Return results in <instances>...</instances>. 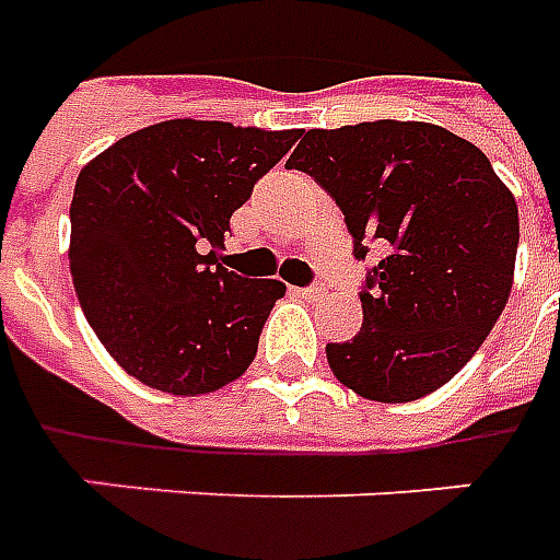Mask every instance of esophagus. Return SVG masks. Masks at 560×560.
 <instances>
[{
    "instance_id": "1",
    "label": "esophagus",
    "mask_w": 560,
    "mask_h": 560,
    "mask_svg": "<svg viewBox=\"0 0 560 560\" xmlns=\"http://www.w3.org/2000/svg\"><path fill=\"white\" fill-rule=\"evenodd\" d=\"M304 299H323L325 295V283H311V287L299 289Z\"/></svg>"
}]
</instances>
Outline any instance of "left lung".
Here are the masks:
<instances>
[{
  "instance_id": "8db88e82",
  "label": "left lung",
  "mask_w": 560,
  "mask_h": 560,
  "mask_svg": "<svg viewBox=\"0 0 560 560\" xmlns=\"http://www.w3.org/2000/svg\"><path fill=\"white\" fill-rule=\"evenodd\" d=\"M287 168L311 174L352 235L383 253L359 335L328 343L335 376L383 404L425 398L474 359L513 289L518 208L477 144L434 122L311 129Z\"/></svg>"
}]
</instances>
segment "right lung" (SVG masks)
<instances>
[{
  "mask_svg": "<svg viewBox=\"0 0 560 560\" xmlns=\"http://www.w3.org/2000/svg\"><path fill=\"white\" fill-rule=\"evenodd\" d=\"M220 120H165L86 162L71 198L69 265L86 323L122 371L168 395L244 374L280 280L225 268L229 220L299 141Z\"/></svg>",
  "mask_w": 560,
  "mask_h": 560,
  "instance_id": "right-lung-1",
  "label": "right lung"
}]
</instances>
